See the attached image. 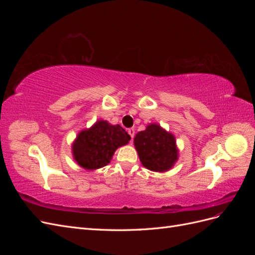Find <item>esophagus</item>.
Returning a JSON list of instances; mask_svg holds the SVG:
<instances>
[{
  "mask_svg": "<svg viewBox=\"0 0 255 255\" xmlns=\"http://www.w3.org/2000/svg\"><path fill=\"white\" fill-rule=\"evenodd\" d=\"M128 135L130 136V138H134V135H135V128H128Z\"/></svg>",
  "mask_w": 255,
  "mask_h": 255,
  "instance_id": "34e87169",
  "label": "esophagus"
}]
</instances>
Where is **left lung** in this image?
Wrapping results in <instances>:
<instances>
[{"instance_id": "1", "label": "left lung", "mask_w": 255, "mask_h": 255, "mask_svg": "<svg viewBox=\"0 0 255 255\" xmlns=\"http://www.w3.org/2000/svg\"><path fill=\"white\" fill-rule=\"evenodd\" d=\"M135 149L141 164L149 170L165 172L177 160L175 137L156 123H151L134 138Z\"/></svg>"}]
</instances>
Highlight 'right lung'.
<instances>
[{"instance_id":"right-lung-1","label":"right lung","mask_w":255,"mask_h":255,"mask_svg":"<svg viewBox=\"0 0 255 255\" xmlns=\"http://www.w3.org/2000/svg\"><path fill=\"white\" fill-rule=\"evenodd\" d=\"M130 136L119 125L97 121L90 128L83 129L72 144L74 160L86 170H95L111 163L115 151L128 143Z\"/></svg>"}]
</instances>
